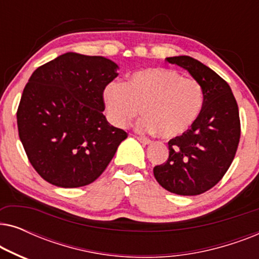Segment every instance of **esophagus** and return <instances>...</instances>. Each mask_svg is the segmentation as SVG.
Masks as SVG:
<instances>
[{
	"label": "esophagus",
	"instance_id": "obj_1",
	"mask_svg": "<svg viewBox=\"0 0 259 259\" xmlns=\"http://www.w3.org/2000/svg\"><path fill=\"white\" fill-rule=\"evenodd\" d=\"M136 138H137V139L139 140L140 143L143 144V145H150V144L152 143V141H151L150 139H147V138H144V137H136Z\"/></svg>",
	"mask_w": 259,
	"mask_h": 259
}]
</instances>
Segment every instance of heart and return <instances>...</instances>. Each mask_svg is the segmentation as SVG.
<instances>
[{"instance_id": "b5f03b06", "label": "heart", "mask_w": 259, "mask_h": 259, "mask_svg": "<svg viewBox=\"0 0 259 259\" xmlns=\"http://www.w3.org/2000/svg\"><path fill=\"white\" fill-rule=\"evenodd\" d=\"M104 101L115 127L125 128L143 108L146 116L137 123L138 130L173 138L193 125L203 108L204 95L196 80L182 77L176 70L147 68L134 73L127 83H108Z\"/></svg>"}]
</instances>
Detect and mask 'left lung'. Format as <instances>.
Segmentation results:
<instances>
[{"mask_svg":"<svg viewBox=\"0 0 259 259\" xmlns=\"http://www.w3.org/2000/svg\"><path fill=\"white\" fill-rule=\"evenodd\" d=\"M200 84L203 108L182 136L168 141V159L153 168L157 182L169 192L197 196L223 178L235 158L240 138L238 106L225 80L191 56L166 58Z\"/></svg>","mask_w":259,"mask_h":259,"instance_id":"left-lung-1","label":"left lung"}]
</instances>
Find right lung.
<instances>
[{"label": "right lung", "instance_id": "add662e5", "mask_svg": "<svg viewBox=\"0 0 259 259\" xmlns=\"http://www.w3.org/2000/svg\"><path fill=\"white\" fill-rule=\"evenodd\" d=\"M118 69L104 56L69 52L31 74L17 128L30 164L46 182L59 187L93 183L127 138L102 114L104 90Z\"/></svg>", "mask_w": 259, "mask_h": 259}]
</instances>
